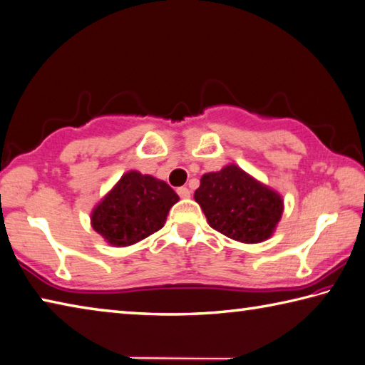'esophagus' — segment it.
Listing matches in <instances>:
<instances>
[{
	"mask_svg": "<svg viewBox=\"0 0 365 365\" xmlns=\"http://www.w3.org/2000/svg\"><path fill=\"white\" fill-rule=\"evenodd\" d=\"M177 193H178V196L180 197H183V200H187V197H190V195H191V191L187 188V187H180L177 190Z\"/></svg>",
	"mask_w": 365,
	"mask_h": 365,
	"instance_id": "34e87169",
	"label": "esophagus"
}]
</instances>
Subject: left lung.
<instances>
[{
	"mask_svg": "<svg viewBox=\"0 0 365 365\" xmlns=\"http://www.w3.org/2000/svg\"><path fill=\"white\" fill-rule=\"evenodd\" d=\"M195 201L214 230L242 243L270 238L283 212L282 196L235 164L202 175Z\"/></svg>",
	"mask_w": 365,
	"mask_h": 365,
	"instance_id": "left-lung-1",
	"label": "left lung"
}]
</instances>
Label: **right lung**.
Masks as SVG:
<instances>
[{
    "label": "right lung",
    "mask_w": 365,
    "mask_h": 365,
    "mask_svg": "<svg viewBox=\"0 0 365 365\" xmlns=\"http://www.w3.org/2000/svg\"><path fill=\"white\" fill-rule=\"evenodd\" d=\"M178 195L168 183L130 170L103 197L91 227L113 246H130L164 227Z\"/></svg>",
    "instance_id": "obj_1"
}]
</instances>
